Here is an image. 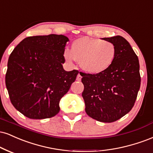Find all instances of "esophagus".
<instances>
[{
    "label": "esophagus",
    "instance_id": "esophagus-1",
    "mask_svg": "<svg viewBox=\"0 0 153 153\" xmlns=\"http://www.w3.org/2000/svg\"><path fill=\"white\" fill-rule=\"evenodd\" d=\"M81 78H82V76L80 75V74H78V75H77L76 80H78V81H80V80H81Z\"/></svg>",
    "mask_w": 153,
    "mask_h": 153
}]
</instances>
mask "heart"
Masks as SVG:
<instances>
[{
  "label": "heart",
  "mask_w": 153,
  "mask_h": 153,
  "mask_svg": "<svg viewBox=\"0 0 153 153\" xmlns=\"http://www.w3.org/2000/svg\"><path fill=\"white\" fill-rule=\"evenodd\" d=\"M116 54V47L111 42L84 36L74 40L71 51L65 50L63 56L68 63L75 60L84 71L97 74L109 68Z\"/></svg>",
  "instance_id": "b5f03b06"
}]
</instances>
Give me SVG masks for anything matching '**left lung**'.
Here are the masks:
<instances>
[{
  "label": "left lung",
  "instance_id": "left-lung-1",
  "mask_svg": "<svg viewBox=\"0 0 153 153\" xmlns=\"http://www.w3.org/2000/svg\"><path fill=\"white\" fill-rule=\"evenodd\" d=\"M117 49L111 66L97 74L82 73V93L85 112L92 118L113 123L131 110L140 87V64L131 45L124 38H103Z\"/></svg>",
  "mask_w": 153,
  "mask_h": 153
}]
</instances>
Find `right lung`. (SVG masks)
Instances as JSON below:
<instances>
[{
  "instance_id": "right-lung-1",
  "label": "right lung",
  "mask_w": 153,
  "mask_h": 153,
  "mask_svg": "<svg viewBox=\"0 0 153 153\" xmlns=\"http://www.w3.org/2000/svg\"><path fill=\"white\" fill-rule=\"evenodd\" d=\"M68 37L51 34L25 38L10 55L5 85L13 105L30 119L52 117L79 72L65 71Z\"/></svg>"
}]
</instances>
